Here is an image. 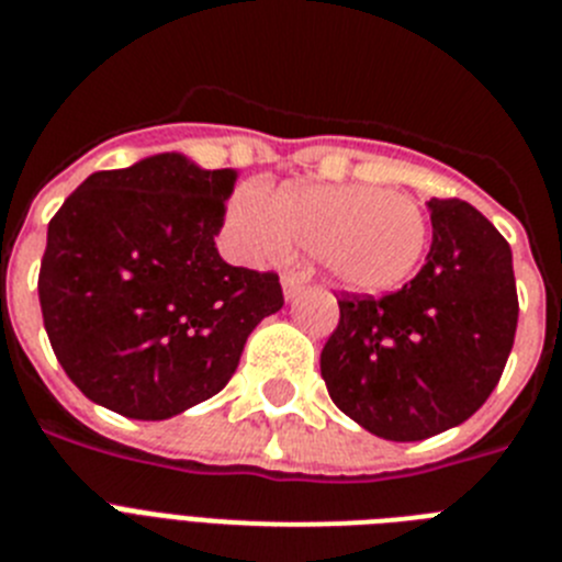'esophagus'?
I'll return each instance as SVG.
<instances>
[{"label": "esophagus", "mask_w": 562, "mask_h": 562, "mask_svg": "<svg viewBox=\"0 0 562 562\" xmlns=\"http://www.w3.org/2000/svg\"><path fill=\"white\" fill-rule=\"evenodd\" d=\"M306 281H310V278H306L304 272H292V270L281 272V286H284V295H286V301H292V297H295L297 292L304 290V286H306Z\"/></svg>", "instance_id": "esophagus-1"}]
</instances>
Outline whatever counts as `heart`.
<instances>
[{
  "instance_id": "obj_1",
  "label": "heart",
  "mask_w": 562,
  "mask_h": 562,
  "mask_svg": "<svg viewBox=\"0 0 562 562\" xmlns=\"http://www.w3.org/2000/svg\"><path fill=\"white\" fill-rule=\"evenodd\" d=\"M233 245L252 261L306 247L340 286L389 292L408 281L428 250V216L411 196L376 186L292 182L278 193L238 188L227 207Z\"/></svg>"
}]
</instances>
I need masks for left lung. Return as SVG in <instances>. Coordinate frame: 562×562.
I'll use <instances>...</instances> for the list:
<instances>
[{"mask_svg": "<svg viewBox=\"0 0 562 562\" xmlns=\"http://www.w3.org/2000/svg\"><path fill=\"white\" fill-rule=\"evenodd\" d=\"M434 245L389 295L342 292L321 351L331 402L369 434L419 441L456 428L493 394L518 326L509 241L461 200H430Z\"/></svg>", "mask_w": 562, "mask_h": 562, "instance_id": "left-lung-1", "label": "left lung"}]
</instances>
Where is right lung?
Segmentation results:
<instances>
[{
  "instance_id": "obj_1",
  "label": "right lung",
  "mask_w": 562,
  "mask_h": 562,
  "mask_svg": "<svg viewBox=\"0 0 562 562\" xmlns=\"http://www.w3.org/2000/svg\"><path fill=\"white\" fill-rule=\"evenodd\" d=\"M236 171L157 154L95 171L49 220L44 329L83 396L168 419L227 385L258 321L284 306L278 272L222 261Z\"/></svg>"
}]
</instances>
